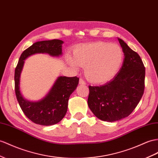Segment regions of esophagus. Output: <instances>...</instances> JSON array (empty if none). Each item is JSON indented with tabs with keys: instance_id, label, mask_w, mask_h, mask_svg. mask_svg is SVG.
<instances>
[{
	"instance_id": "34e87169",
	"label": "esophagus",
	"mask_w": 158,
	"mask_h": 158,
	"mask_svg": "<svg viewBox=\"0 0 158 158\" xmlns=\"http://www.w3.org/2000/svg\"><path fill=\"white\" fill-rule=\"evenodd\" d=\"M79 84H80V85H85L86 83H85V81H84L83 79H79Z\"/></svg>"
}]
</instances>
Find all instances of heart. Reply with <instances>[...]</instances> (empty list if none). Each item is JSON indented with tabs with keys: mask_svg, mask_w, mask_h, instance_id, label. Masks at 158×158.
<instances>
[{
	"mask_svg": "<svg viewBox=\"0 0 158 158\" xmlns=\"http://www.w3.org/2000/svg\"><path fill=\"white\" fill-rule=\"evenodd\" d=\"M122 48L116 44L98 41L84 44L75 48L73 58L67 56L71 67H85L89 81L94 84L107 83L114 77L123 60Z\"/></svg>",
	"mask_w": 158,
	"mask_h": 158,
	"instance_id": "b5f03b06",
	"label": "heart"
}]
</instances>
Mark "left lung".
I'll return each instance as SVG.
<instances>
[{
  "instance_id": "left-lung-1",
  "label": "left lung",
  "mask_w": 158,
  "mask_h": 158,
  "mask_svg": "<svg viewBox=\"0 0 158 158\" xmlns=\"http://www.w3.org/2000/svg\"><path fill=\"white\" fill-rule=\"evenodd\" d=\"M118 40L124 59L118 74L103 85L89 86V107L97 118L110 122L130 115L142 98L145 88L142 60L122 39Z\"/></svg>"
}]
</instances>
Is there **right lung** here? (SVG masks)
Segmentation results:
<instances>
[{"label":"right lung","mask_w":158,"mask_h":158,"mask_svg":"<svg viewBox=\"0 0 158 158\" xmlns=\"http://www.w3.org/2000/svg\"><path fill=\"white\" fill-rule=\"evenodd\" d=\"M63 40L53 39L36 42L23 52L15 71V88L19 106L25 115L33 122L42 125L59 123L65 115L68 101L75 89L79 79L77 77H59L48 94L39 102H29L23 98L20 91V77L24 63L29 56L37 53H48L51 56L62 55Z\"/></svg>","instance_id":"1"}]
</instances>
